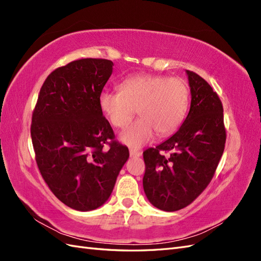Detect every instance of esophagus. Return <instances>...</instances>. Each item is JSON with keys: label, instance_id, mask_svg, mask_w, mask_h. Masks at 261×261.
Segmentation results:
<instances>
[{"label": "esophagus", "instance_id": "1", "mask_svg": "<svg viewBox=\"0 0 261 261\" xmlns=\"http://www.w3.org/2000/svg\"><path fill=\"white\" fill-rule=\"evenodd\" d=\"M129 155H130V158H138V156L141 155V152L138 151V150L130 149L129 150Z\"/></svg>", "mask_w": 261, "mask_h": 261}]
</instances>
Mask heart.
I'll return each mask as SVG.
<instances>
[{"label":"heart","mask_w":261,"mask_h":261,"mask_svg":"<svg viewBox=\"0 0 261 261\" xmlns=\"http://www.w3.org/2000/svg\"><path fill=\"white\" fill-rule=\"evenodd\" d=\"M99 107L108 121L123 128L134 115H140L120 135V140L130 148H140L155 135L168 136L185 120L189 107L187 83L177 77L162 75H135L120 84V91L103 90L99 94Z\"/></svg>","instance_id":"obj_1"}]
</instances>
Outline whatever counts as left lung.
<instances>
[{
	"mask_svg": "<svg viewBox=\"0 0 261 261\" xmlns=\"http://www.w3.org/2000/svg\"><path fill=\"white\" fill-rule=\"evenodd\" d=\"M191 109L178 130L144 151L143 178L148 200L163 211H177L198 197L212 179L222 156L226 134L223 107L211 86L186 70ZM170 154L165 157L163 151Z\"/></svg>",
	"mask_w": 261,
	"mask_h": 261,
	"instance_id": "obj_1",
	"label": "left lung"
}]
</instances>
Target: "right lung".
Returning <instances> with one entry per match:
<instances>
[{"label":"right lung","mask_w":261,"mask_h":261,"mask_svg":"<svg viewBox=\"0 0 261 261\" xmlns=\"http://www.w3.org/2000/svg\"><path fill=\"white\" fill-rule=\"evenodd\" d=\"M112 70L113 62L103 59L57 68L43 83L33 113L39 171L55 197L78 211L94 210L109 199L129 156L128 148L114 140L98 102Z\"/></svg>","instance_id":"add662e5"}]
</instances>
